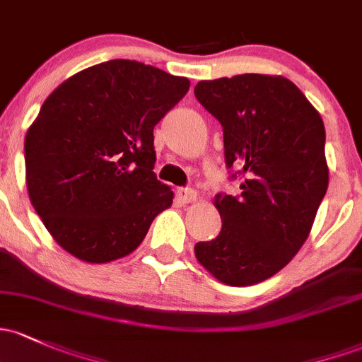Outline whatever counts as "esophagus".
Returning a JSON list of instances; mask_svg holds the SVG:
<instances>
[{
  "instance_id": "obj_1",
  "label": "esophagus",
  "mask_w": 362,
  "mask_h": 362,
  "mask_svg": "<svg viewBox=\"0 0 362 362\" xmlns=\"http://www.w3.org/2000/svg\"><path fill=\"white\" fill-rule=\"evenodd\" d=\"M196 197H197L196 190L190 187H180L177 190V199L180 202H192L196 201Z\"/></svg>"
}]
</instances>
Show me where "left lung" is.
Masks as SVG:
<instances>
[{
    "mask_svg": "<svg viewBox=\"0 0 362 362\" xmlns=\"http://www.w3.org/2000/svg\"><path fill=\"white\" fill-rule=\"evenodd\" d=\"M223 129L237 196L216 194V239L197 242V261L233 287L259 284L303 247L328 189L325 125L288 78L242 74L194 87Z\"/></svg>",
    "mask_w": 362,
    "mask_h": 362,
    "instance_id": "obj_1",
    "label": "left lung"
}]
</instances>
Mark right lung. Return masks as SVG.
Returning a JSON list of instances; mask_svg holds the SVG:
<instances>
[{
	"label": "right lung",
	"mask_w": 362,
	"mask_h": 362,
	"mask_svg": "<svg viewBox=\"0 0 362 362\" xmlns=\"http://www.w3.org/2000/svg\"><path fill=\"white\" fill-rule=\"evenodd\" d=\"M190 82L134 59L78 71L25 136L27 189L53 239L87 263L127 256L173 192L153 172L154 125Z\"/></svg>",
	"instance_id": "1"
}]
</instances>
